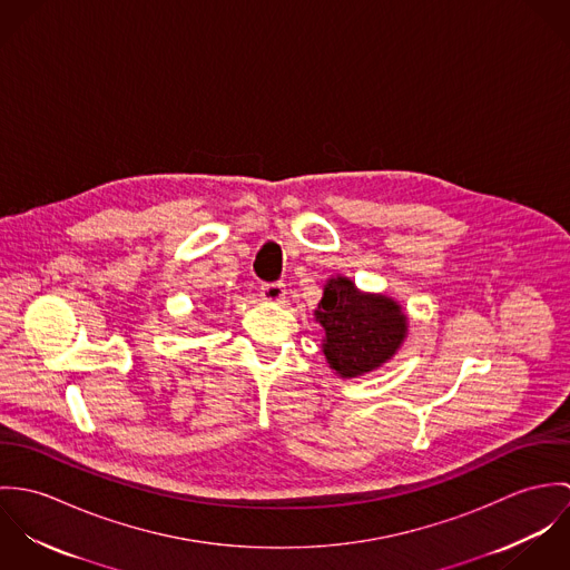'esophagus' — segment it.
I'll return each mask as SVG.
<instances>
[{
  "label": "esophagus",
  "instance_id": "34e87169",
  "mask_svg": "<svg viewBox=\"0 0 570 570\" xmlns=\"http://www.w3.org/2000/svg\"><path fill=\"white\" fill-rule=\"evenodd\" d=\"M287 289L283 283H265L261 285V296L263 301H269V303H281L285 298Z\"/></svg>",
  "mask_w": 570,
  "mask_h": 570
}]
</instances>
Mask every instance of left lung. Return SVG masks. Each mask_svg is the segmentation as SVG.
I'll return each instance as SVG.
<instances>
[{
    "label": "left lung",
    "mask_w": 570,
    "mask_h": 570,
    "mask_svg": "<svg viewBox=\"0 0 570 570\" xmlns=\"http://www.w3.org/2000/svg\"><path fill=\"white\" fill-rule=\"evenodd\" d=\"M325 328L323 351L340 377L380 368L402 346L407 333L402 305L382 294H364L346 276L328 278L314 312Z\"/></svg>",
    "instance_id": "8db88e82"
}]
</instances>
